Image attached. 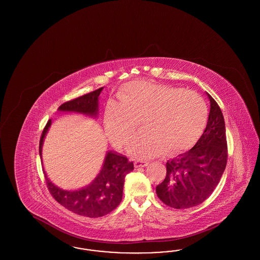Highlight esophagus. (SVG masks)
<instances>
[{"instance_id":"obj_1","label":"esophagus","mask_w":260,"mask_h":260,"mask_svg":"<svg viewBox=\"0 0 260 260\" xmlns=\"http://www.w3.org/2000/svg\"><path fill=\"white\" fill-rule=\"evenodd\" d=\"M148 164V161H135V167L136 169L137 168H144V167H147Z\"/></svg>"}]
</instances>
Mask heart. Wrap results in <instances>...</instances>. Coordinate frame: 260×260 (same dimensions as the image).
<instances>
[{
	"mask_svg": "<svg viewBox=\"0 0 260 260\" xmlns=\"http://www.w3.org/2000/svg\"><path fill=\"white\" fill-rule=\"evenodd\" d=\"M105 111V126L112 142L128 147L143 123L131 154L138 159L175 156L192 148L208 123V107L194 90L133 81L125 84Z\"/></svg>",
	"mask_w": 260,
	"mask_h": 260,
	"instance_id": "obj_1",
	"label": "heart"
}]
</instances>
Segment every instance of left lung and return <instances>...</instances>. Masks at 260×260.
I'll return each instance as SVG.
<instances>
[{
    "label": "left lung",
    "instance_id": "obj_1",
    "mask_svg": "<svg viewBox=\"0 0 260 260\" xmlns=\"http://www.w3.org/2000/svg\"><path fill=\"white\" fill-rule=\"evenodd\" d=\"M210 101L207 127L190 151L167 161V175L156 192L176 210L193 208L209 198L222 176L228 158L225 123L216 101Z\"/></svg>",
    "mask_w": 260,
    "mask_h": 260
}]
</instances>
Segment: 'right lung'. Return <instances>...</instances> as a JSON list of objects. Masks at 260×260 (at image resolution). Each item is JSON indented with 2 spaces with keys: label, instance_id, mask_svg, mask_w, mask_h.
<instances>
[{
  "label": "right lung",
  "instance_id": "1",
  "mask_svg": "<svg viewBox=\"0 0 260 260\" xmlns=\"http://www.w3.org/2000/svg\"><path fill=\"white\" fill-rule=\"evenodd\" d=\"M103 87L64 102L60 111H74L96 115L99 111V96ZM50 125L48 121L40 138L39 153L42 157V145ZM134 170V162L115 152H108L98 177L90 185L77 191H64L53 185L45 174L47 187L51 196L65 209L87 217H100L115 210L123 198L124 177Z\"/></svg>",
  "mask_w": 260,
  "mask_h": 260
}]
</instances>
